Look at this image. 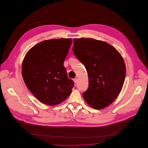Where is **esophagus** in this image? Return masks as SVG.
I'll return each instance as SVG.
<instances>
[{
  "label": "esophagus",
  "mask_w": 148,
  "mask_h": 148,
  "mask_svg": "<svg viewBox=\"0 0 148 148\" xmlns=\"http://www.w3.org/2000/svg\"><path fill=\"white\" fill-rule=\"evenodd\" d=\"M73 80V81H74L75 83H76V82H77V81H78V79H77V78H74Z\"/></svg>",
  "instance_id": "esophagus-1"
}]
</instances>
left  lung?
<instances>
[{
	"label": "left lung",
	"mask_w": 148,
	"mask_h": 148,
	"mask_svg": "<svg viewBox=\"0 0 148 148\" xmlns=\"http://www.w3.org/2000/svg\"><path fill=\"white\" fill-rule=\"evenodd\" d=\"M73 52L88 73L84 100L95 109L108 107L120 93L125 81L126 67L122 56L106 42L85 38L74 39Z\"/></svg>",
	"instance_id": "1"
}]
</instances>
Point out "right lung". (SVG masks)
<instances>
[{"instance_id": "right-lung-1", "label": "right lung", "mask_w": 148, "mask_h": 148, "mask_svg": "<svg viewBox=\"0 0 148 148\" xmlns=\"http://www.w3.org/2000/svg\"><path fill=\"white\" fill-rule=\"evenodd\" d=\"M71 45V38L45 40L26 53L22 64L23 78L41 103L57 105L71 93L74 82L68 78L64 67Z\"/></svg>"}]
</instances>
